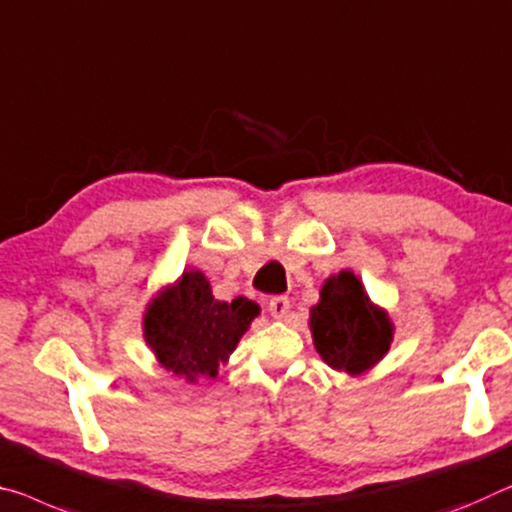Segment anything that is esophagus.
<instances>
[{"label": "esophagus", "instance_id": "1", "mask_svg": "<svg viewBox=\"0 0 512 512\" xmlns=\"http://www.w3.org/2000/svg\"><path fill=\"white\" fill-rule=\"evenodd\" d=\"M267 309H270L274 318H286L288 311H290V300L286 295H277V297H272L270 302H267Z\"/></svg>", "mask_w": 512, "mask_h": 512}]
</instances>
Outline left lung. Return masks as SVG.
Instances as JSON below:
<instances>
[{
  "label": "left lung",
  "mask_w": 512,
  "mask_h": 512,
  "mask_svg": "<svg viewBox=\"0 0 512 512\" xmlns=\"http://www.w3.org/2000/svg\"><path fill=\"white\" fill-rule=\"evenodd\" d=\"M313 343L336 371L364 373L387 355L391 322L375 309L352 272L325 281L320 302L311 309Z\"/></svg>",
  "instance_id": "8db88e82"
}]
</instances>
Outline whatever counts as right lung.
<instances>
[{"instance_id": "add662e5", "label": "right lung", "mask_w": 512, "mask_h": 512, "mask_svg": "<svg viewBox=\"0 0 512 512\" xmlns=\"http://www.w3.org/2000/svg\"><path fill=\"white\" fill-rule=\"evenodd\" d=\"M256 316L258 304L247 297L219 302L201 272H185L148 306L144 334L164 368L194 382L217 375Z\"/></svg>"}]
</instances>
